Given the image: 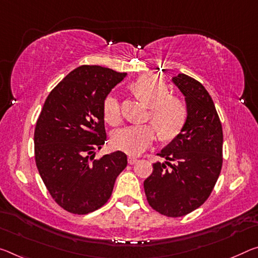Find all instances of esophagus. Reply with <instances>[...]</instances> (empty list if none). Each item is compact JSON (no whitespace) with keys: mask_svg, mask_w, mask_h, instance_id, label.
Here are the masks:
<instances>
[{"mask_svg":"<svg viewBox=\"0 0 258 258\" xmlns=\"http://www.w3.org/2000/svg\"><path fill=\"white\" fill-rule=\"evenodd\" d=\"M127 162H128V164H134V163L138 162V158L134 157V156H128Z\"/></svg>","mask_w":258,"mask_h":258,"instance_id":"1","label":"esophagus"}]
</instances>
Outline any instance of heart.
<instances>
[{
  "instance_id": "heart-1",
  "label": "heart",
  "mask_w": 258,
  "mask_h": 258,
  "mask_svg": "<svg viewBox=\"0 0 258 258\" xmlns=\"http://www.w3.org/2000/svg\"><path fill=\"white\" fill-rule=\"evenodd\" d=\"M133 91L149 105V117L157 132L163 138L174 136L186 120L187 110L183 102L170 96L167 86L153 76H144L134 81ZM104 119L110 125L121 122L119 99L108 95L103 103ZM156 134L151 125H131L117 131L112 141L117 149L130 155H139L154 144Z\"/></svg>"
}]
</instances>
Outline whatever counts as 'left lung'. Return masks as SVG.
<instances>
[{"instance_id": "8db88e82", "label": "left lung", "mask_w": 258, "mask_h": 258, "mask_svg": "<svg viewBox=\"0 0 258 258\" xmlns=\"http://www.w3.org/2000/svg\"><path fill=\"white\" fill-rule=\"evenodd\" d=\"M173 84L185 96L187 118L180 133L158 153L144 182L149 206L167 217H182L209 198L223 165V128L204 86L179 73Z\"/></svg>"}]
</instances>
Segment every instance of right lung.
<instances>
[{
  "instance_id": "right-lung-1",
  "label": "right lung",
  "mask_w": 258,
  "mask_h": 258,
  "mask_svg": "<svg viewBox=\"0 0 258 258\" xmlns=\"http://www.w3.org/2000/svg\"><path fill=\"white\" fill-rule=\"evenodd\" d=\"M126 75L81 65L49 93L41 110L34 131L36 167L51 198L71 214L104 206L127 165L119 150L94 159L107 139L104 100Z\"/></svg>"
}]
</instances>
